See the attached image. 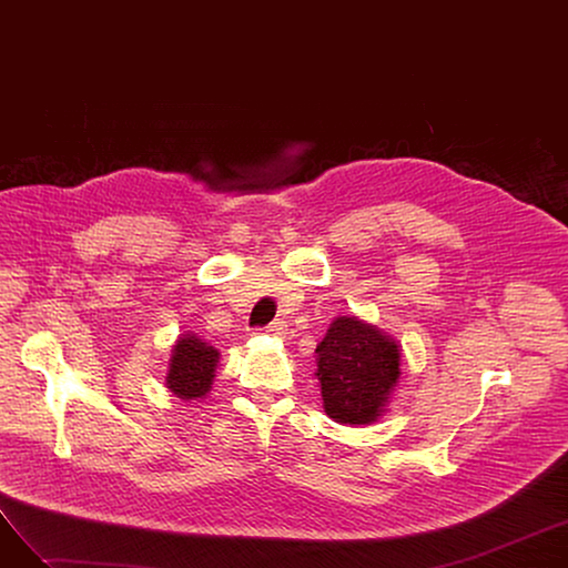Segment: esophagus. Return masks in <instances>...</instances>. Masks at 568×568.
<instances>
[{
    "mask_svg": "<svg viewBox=\"0 0 568 568\" xmlns=\"http://www.w3.org/2000/svg\"><path fill=\"white\" fill-rule=\"evenodd\" d=\"M287 329H285V324L283 322H274V324H268V326H264V329H260L257 334H266V336H283Z\"/></svg>",
    "mask_w": 568,
    "mask_h": 568,
    "instance_id": "esophagus-1",
    "label": "esophagus"
}]
</instances>
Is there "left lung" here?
Returning a JSON list of instances; mask_svg holds the SVG:
<instances>
[{
    "mask_svg": "<svg viewBox=\"0 0 568 568\" xmlns=\"http://www.w3.org/2000/svg\"><path fill=\"white\" fill-rule=\"evenodd\" d=\"M322 407L343 426H371L400 379V343L356 315H338L315 347Z\"/></svg>",
    "mask_w": 568,
    "mask_h": 568,
    "instance_id": "1",
    "label": "left lung"
}]
</instances>
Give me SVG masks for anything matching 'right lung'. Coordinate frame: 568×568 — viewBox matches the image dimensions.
Returning <instances> with one entry per match:
<instances>
[{
  "label": "right lung",
  "instance_id": "add662e5",
  "mask_svg": "<svg viewBox=\"0 0 568 568\" xmlns=\"http://www.w3.org/2000/svg\"><path fill=\"white\" fill-rule=\"evenodd\" d=\"M221 352L193 332L179 334L165 373V389L184 403L204 400L216 379Z\"/></svg>",
  "mask_w": 568,
  "mask_h": 568
}]
</instances>
